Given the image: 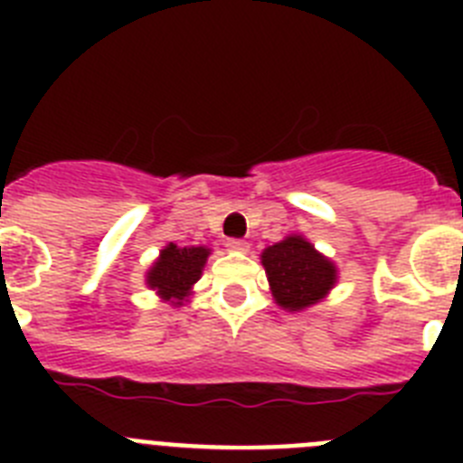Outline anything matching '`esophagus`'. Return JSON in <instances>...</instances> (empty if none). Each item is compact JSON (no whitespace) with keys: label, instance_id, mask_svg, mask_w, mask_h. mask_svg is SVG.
I'll use <instances>...</instances> for the list:
<instances>
[{"label":"esophagus","instance_id":"1","mask_svg":"<svg viewBox=\"0 0 463 463\" xmlns=\"http://www.w3.org/2000/svg\"><path fill=\"white\" fill-rule=\"evenodd\" d=\"M227 250H232V252H248V250H250V245L245 243V241H241V239H229L227 241Z\"/></svg>","mask_w":463,"mask_h":463}]
</instances>
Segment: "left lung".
<instances>
[{"instance_id": "8db88e82", "label": "left lung", "mask_w": 463, "mask_h": 463, "mask_svg": "<svg viewBox=\"0 0 463 463\" xmlns=\"http://www.w3.org/2000/svg\"><path fill=\"white\" fill-rule=\"evenodd\" d=\"M260 257L273 301L288 313L313 308L338 282L336 264L301 234H288Z\"/></svg>"}]
</instances>
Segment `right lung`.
<instances>
[{"instance_id": "1", "label": "right lung", "mask_w": 463, "mask_h": 463, "mask_svg": "<svg viewBox=\"0 0 463 463\" xmlns=\"http://www.w3.org/2000/svg\"><path fill=\"white\" fill-rule=\"evenodd\" d=\"M208 257H211V248L206 245L181 248L175 243H166L146 271V288L153 289L162 301H169L171 306L181 308L190 304L192 288L202 278Z\"/></svg>"}]
</instances>
